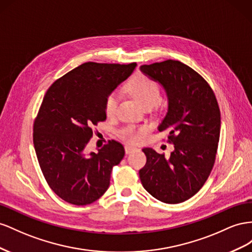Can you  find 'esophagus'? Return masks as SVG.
<instances>
[{"mask_svg": "<svg viewBox=\"0 0 252 252\" xmlns=\"http://www.w3.org/2000/svg\"><path fill=\"white\" fill-rule=\"evenodd\" d=\"M125 150H126V154H130V153L134 152V151L136 150V148L131 147V146H126V147H125Z\"/></svg>", "mask_w": 252, "mask_h": 252, "instance_id": "esophagus-1", "label": "esophagus"}]
</instances>
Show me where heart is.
Segmentation results:
<instances>
[{
	"instance_id": "obj_1",
	"label": "heart",
	"mask_w": 252,
	"mask_h": 252,
	"mask_svg": "<svg viewBox=\"0 0 252 252\" xmlns=\"http://www.w3.org/2000/svg\"><path fill=\"white\" fill-rule=\"evenodd\" d=\"M126 89L128 93L137 100L143 106H153L160 97L159 86L158 84L143 75H136L130 81H128ZM118 103V95L116 93L112 94L106 98L105 101V112L109 116L115 114ZM146 131L145 127L137 128L134 126H126L120 131V136L126 141L136 142L140 139V134Z\"/></svg>"
}]
</instances>
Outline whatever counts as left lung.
<instances>
[{"label": "left lung", "mask_w": 252, "mask_h": 252, "mask_svg": "<svg viewBox=\"0 0 252 252\" xmlns=\"http://www.w3.org/2000/svg\"><path fill=\"white\" fill-rule=\"evenodd\" d=\"M140 70L166 92L168 110L158 131H167L174 151L169 157L142 149L147 163L139 170L141 184L166 204H178L202 188L215 161L220 133V112L209 84L181 61L167 60Z\"/></svg>", "instance_id": "1"}]
</instances>
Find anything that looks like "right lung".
Segmentation results:
<instances>
[{
  "label": "right lung",
  "mask_w": 252,
  "mask_h": 252,
  "mask_svg": "<svg viewBox=\"0 0 252 252\" xmlns=\"http://www.w3.org/2000/svg\"><path fill=\"white\" fill-rule=\"evenodd\" d=\"M136 63L86 62L50 86L33 125V146L42 173L65 202L84 206L101 197L125 149L109 141L98 152H85L92 127L106 119L105 101L130 77Z\"/></svg>",
  "instance_id": "right-lung-1"
}]
</instances>
